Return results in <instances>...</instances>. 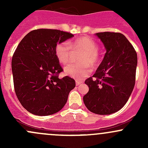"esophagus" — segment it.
I'll use <instances>...</instances> for the list:
<instances>
[{
  "mask_svg": "<svg viewBox=\"0 0 148 148\" xmlns=\"http://www.w3.org/2000/svg\"><path fill=\"white\" fill-rule=\"evenodd\" d=\"M82 83H83L81 81H76V85H77V86H79V85L82 84Z\"/></svg>",
  "mask_w": 148,
  "mask_h": 148,
  "instance_id": "34e87169",
  "label": "esophagus"
}]
</instances>
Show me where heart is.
<instances>
[{
    "instance_id": "heart-1",
    "label": "heart",
    "mask_w": 148,
    "mask_h": 148,
    "mask_svg": "<svg viewBox=\"0 0 148 148\" xmlns=\"http://www.w3.org/2000/svg\"><path fill=\"white\" fill-rule=\"evenodd\" d=\"M73 48L84 52L80 57L81 64L69 65L65 68V73L75 79L82 80L91 73V66H95L98 62L99 46L94 40L84 37L71 44ZM55 53L59 62L63 64L69 63L72 54L71 44L68 41L59 43L56 46Z\"/></svg>"
}]
</instances>
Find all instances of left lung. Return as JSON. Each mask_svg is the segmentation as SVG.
Instances as JSON below:
<instances>
[{"label": "left lung", "mask_w": 148, "mask_h": 148, "mask_svg": "<svg viewBox=\"0 0 148 148\" xmlns=\"http://www.w3.org/2000/svg\"><path fill=\"white\" fill-rule=\"evenodd\" d=\"M106 49L104 59L85 84L89 92L83 97L86 108L97 114H110L121 110L132 94L138 64L137 53L120 33L95 34Z\"/></svg>", "instance_id": "left-lung-1"}]
</instances>
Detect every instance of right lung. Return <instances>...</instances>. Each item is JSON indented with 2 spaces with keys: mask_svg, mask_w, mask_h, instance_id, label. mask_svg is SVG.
<instances>
[{
  "mask_svg": "<svg viewBox=\"0 0 148 148\" xmlns=\"http://www.w3.org/2000/svg\"><path fill=\"white\" fill-rule=\"evenodd\" d=\"M74 35L56 29L34 30L21 41L12 58L16 95L21 105L38 116L60 111L67 102L75 81L59 78L63 71L55 53L56 46Z\"/></svg>",
  "mask_w": 148,
  "mask_h": 148,
  "instance_id": "obj_1",
  "label": "right lung"
}]
</instances>
